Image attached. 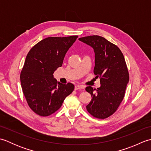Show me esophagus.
Wrapping results in <instances>:
<instances>
[{"mask_svg": "<svg viewBox=\"0 0 151 151\" xmlns=\"http://www.w3.org/2000/svg\"><path fill=\"white\" fill-rule=\"evenodd\" d=\"M84 89V86L81 85H76L75 86V90H78V89Z\"/></svg>", "mask_w": 151, "mask_h": 151, "instance_id": "1", "label": "esophagus"}]
</instances>
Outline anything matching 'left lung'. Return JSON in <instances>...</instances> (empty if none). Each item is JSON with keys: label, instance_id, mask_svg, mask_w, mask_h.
I'll use <instances>...</instances> for the list:
<instances>
[{"label": "left lung", "instance_id": "8db88e82", "mask_svg": "<svg viewBox=\"0 0 151 151\" xmlns=\"http://www.w3.org/2000/svg\"><path fill=\"white\" fill-rule=\"evenodd\" d=\"M78 40L94 49L93 73L101 82L97 89L86 87L92 97L86 109L93 117L104 119L114 114L123 100L129 81L127 63L119 47L103 37L89 36Z\"/></svg>", "mask_w": 151, "mask_h": 151}]
</instances>
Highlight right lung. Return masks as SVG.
<instances>
[{"mask_svg":"<svg viewBox=\"0 0 151 151\" xmlns=\"http://www.w3.org/2000/svg\"><path fill=\"white\" fill-rule=\"evenodd\" d=\"M77 37H47L27 54L20 75L22 90L31 110L40 116H49L59 110L74 90L73 84L58 82L53 73L62 67L66 52Z\"/></svg>","mask_w":151,"mask_h":151,"instance_id":"add662e5","label":"right lung"}]
</instances>
